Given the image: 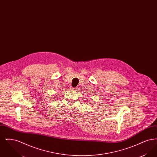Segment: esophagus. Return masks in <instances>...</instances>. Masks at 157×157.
Listing matches in <instances>:
<instances>
[{"label":"esophagus","instance_id":"esophagus-1","mask_svg":"<svg viewBox=\"0 0 157 157\" xmlns=\"http://www.w3.org/2000/svg\"><path fill=\"white\" fill-rule=\"evenodd\" d=\"M71 90H74V91H75V90H76V88H72V87H71Z\"/></svg>","mask_w":157,"mask_h":157}]
</instances>
